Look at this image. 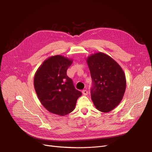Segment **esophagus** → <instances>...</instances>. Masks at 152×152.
<instances>
[{
	"label": "esophagus",
	"mask_w": 152,
	"mask_h": 152,
	"mask_svg": "<svg viewBox=\"0 0 152 152\" xmlns=\"http://www.w3.org/2000/svg\"><path fill=\"white\" fill-rule=\"evenodd\" d=\"M82 92H83V95H87V94H88V92H87V90H83V91H82Z\"/></svg>",
	"instance_id": "obj_1"
}]
</instances>
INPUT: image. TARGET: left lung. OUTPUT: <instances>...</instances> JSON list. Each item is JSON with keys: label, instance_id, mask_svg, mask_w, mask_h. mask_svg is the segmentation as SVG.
I'll list each match as a JSON object with an SVG mask.
<instances>
[{"label": "left lung", "instance_id": "1", "mask_svg": "<svg viewBox=\"0 0 152 152\" xmlns=\"http://www.w3.org/2000/svg\"><path fill=\"white\" fill-rule=\"evenodd\" d=\"M92 81L91 99L98 110L108 113L123 99L126 79L121 66L103 52L90 55L86 59Z\"/></svg>", "mask_w": 152, "mask_h": 152}]
</instances>
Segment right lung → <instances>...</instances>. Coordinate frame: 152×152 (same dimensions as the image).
<instances>
[{"label": "right lung", "mask_w": 152, "mask_h": 152, "mask_svg": "<svg viewBox=\"0 0 152 152\" xmlns=\"http://www.w3.org/2000/svg\"><path fill=\"white\" fill-rule=\"evenodd\" d=\"M73 59L63 55L51 56L37 69L34 77L36 94L49 112L65 116L74 110L82 93L75 89L73 81L66 75Z\"/></svg>", "instance_id": "1"}]
</instances>
